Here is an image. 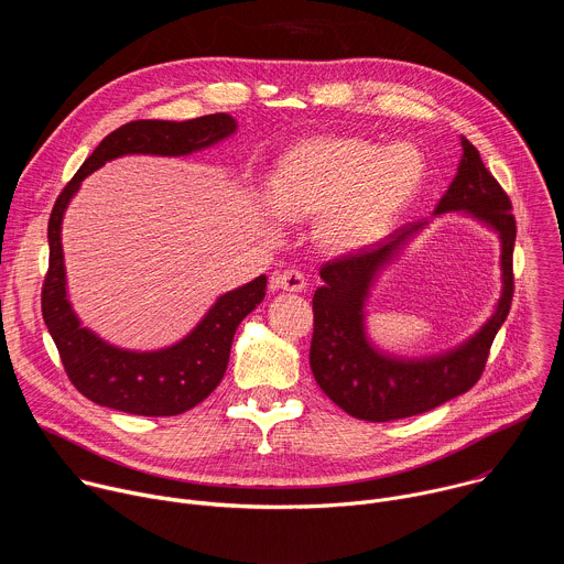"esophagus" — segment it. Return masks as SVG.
<instances>
[{
	"label": "esophagus",
	"instance_id": "esophagus-1",
	"mask_svg": "<svg viewBox=\"0 0 564 564\" xmlns=\"http://www.w3.org/2000/svg\"><path fill=\"white\" fill-rule=\"evenodd\" d=\"M270 285L274 290H288V292H303L307 288V279L301 270L290 268L283 272H274L270 279Z\"/></svg>",
	"mask_w": 564,
	"mask_h": 564
}]
</instances>
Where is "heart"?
I'll return each instance as SVG.
<instances>
[{
	"label": "heart",
	"mask_w": 564,
	"mask_h": 564,
	"mask_svg": "<svg viewBox=\"0 0 564 564\" xmlns=\"http://www.w3.org/2000/svg\"><path fill=\"white\" fill-rule=\"evenodd\" d=\"M422 178L424 155L411 142L383 149L364 138H312L279 160L268 200L285 218L321 216L318 236L328 248L357 250L386 229ZM257 209L274 216L265 200Z\"/></svg>",
	"instance_id": "1"
}]
</instances>
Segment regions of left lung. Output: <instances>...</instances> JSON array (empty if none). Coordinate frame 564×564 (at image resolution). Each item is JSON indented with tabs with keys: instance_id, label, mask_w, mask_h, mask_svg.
I'll return each instance as SVG.
<instances>
[{
	"instance_id": "1",
	"label": "left lung",
	"mask_w": 564,
	"mask_h": 564,
	"mask_svg": "<svg viewBox=\"0 0 564 564\" xmlns=\"http://www.w3.org/2000/svg\"><path fill=\"white\" fill-rule=\"evenodd\" d=\"M462 163L435 214L466 212L494 227L502 238V299L496 314L464 346L431 359L404 361L377 352L364 335V301L379 272L397 248L422 229L413 223L392 231L377 246L328 261L321 268L324 285L312 296L314 333L310 368L339 409L366 422H392L442 406L444 401L470 390L485 372L491 344L505 324L513 301V205L479 151L462 138Z\"/></svg>"
}]
</instances>
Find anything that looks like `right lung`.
<instances>
[{
  "mask_svg": "<svg viewBox=\"0 0 564 564\" xmlns=\"http://www.w3.org/2000/svg\"><path fill=\"white\" fill-rule=\"evenodd\" d=\"M236 131L227 113H212L185 122L133 120L111 131L66 183L48 218V270L42 285V316L57 346L70 383L100 406L144 417L181 415L198 406L220 383L231 339L265 296L268 279L261 274L243 288L223 294L200 324L176 346L155 352H131L105 344L79 326L66 299L64 257L59 243L62 216L91 172L124 153L185 155L209 147Z\"/></svg>",
  "mask_w": 564,
  "mask_h": 564,
  "instance_id": "add662e5",
  "label": "right lung"
}]
</instances>
